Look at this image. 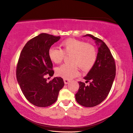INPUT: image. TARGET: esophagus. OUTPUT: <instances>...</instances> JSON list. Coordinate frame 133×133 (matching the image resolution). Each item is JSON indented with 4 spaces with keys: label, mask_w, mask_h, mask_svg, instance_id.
<instances>
[{
    "label": "esophagus",
    "mask_w": 133,
    "mask_h": 133,
    "mask_svg": "<svg viewBox=\"0 0 133 133\" xmlns=\"http://www.w3.org/2000/svg\"><path fill=\"white\" fill-rule=\"evenodd\" d=\"M64 82L65 84H68L70 82V80H67V79H64Z\"/></svg>",
    "instance_id": "34e87169"
}]
</instances>
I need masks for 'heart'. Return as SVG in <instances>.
<instances>
[{
  "mask_svg": "<svg viewBox=\"0 0 133 133\" xmlns=\"http://www.w3.org/2000/svg\"><path fill=\"white\" fill-rule=\"evenodd\" d=\"M62 49L52 46L48 51L50 60L55 64L61 63L65 55H72L70 63L57 68V75L64 79L70 80L78 75V66L87 70L92 68L97 59V51L92 45L83 41L68 38L61 43Z\"/></svg>",
  "mask_w": 133,
  "mask_h": 133,
  "instance_id": "obj_1",
  "label": "heart"
}]
</instances>
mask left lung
I'll return each mask as SVG.
<instances>
[{
    "label": "left lung",
    "mask_w": 133,
    "mask_h": 133,
    "mask_svg": "<svg viewBox=\"0 0 133 133\" xmlns=\"http://www.w3.org/2000/svg\"><path fill=\"white\" fill-rule=\"evenodd\" d=\"M83 37L92 38L98 48L95 64L84 78L89 85L78 82L79 88L75 95L78 104L87 107L96 106L108 96L116 75L115 61L106 44L92 35L86 34Z\"/></svg>",
    "instance_id": "1"
}]
</instances>
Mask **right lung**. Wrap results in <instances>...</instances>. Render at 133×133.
I'll list each match as a JSON object with an SVG mask.
<instances>
[{
  "label": "right lung",
  "instance_id": "obj_1",
  "mask_svg": "<svg viewBox=\"0 0 133 133\" xmlns=\"http://www.w3.org/2000/svg\"><path fill=\"white\" fill-rule=\"evenodd\" d=\"M60 38L41 33L29 41L20 54L16 73L17 81L24 96L36 106L45 107L53 104L64 85L61 77H55L49 83L45 77L46 74L50 76L54 74L48 51Z\"/></svg>",
  "mask_w": 133,
  "mask_h": 133
}]
</instances>
